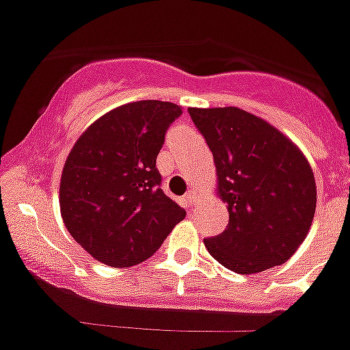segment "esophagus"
<instances>
[{"instance_id": "obj_1", "label": "esophagus", "mask_w": 350, "mask_h": 350, "mask_svg": "<svg viewBox=\"0 0 350 350\" xmlns=\"http://www.w3.org/2000/svg\"><path fill=\"white\" fill-rule=\"evenodd\" d=\"M184 202L187 203V205H193V203L196 202V191L194 189L187 191V193L184 194Z\"/></svg>"}]
</instances>
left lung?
Returning a JSON list of instances; mask_svg holds the SVG:
<instances>
[{
  "label": "left lung",
  "instance_id": "1",
  "mask_svg": "<svg viewBox=\"0 0 350 350\" xmlns=\"http://www.w3.org/2000/svg\"><path fill=\"white\" fill-rule=\"evenodd\" d=\"M212 150L230 222L205 238L228 270L256 273L282 265L307 237L317 191L312 168L279 129L237 107L187 108Z\"/></svg>",
  "mask_w": 350,
  "mask_h": 350
}]
</instances>
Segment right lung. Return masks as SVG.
Segmentation results:
<instances>
[{"label":"right lung","instance_id":"add662e5","mask_svg":"<svg viewBox=\"0 0 350 350\" xmlns=\"http://www.w3.org/2000/svg\"><path fill=\"white\" fill-rule=\"evenodd\" d=\"M182 107L145 100L122 105L83 131L61 177L59 205L75 242L113 268L156 252L184 208L161 189L157 154Z\"/></svg>","mask_w":350,"mask_h":350}]
</instances>
